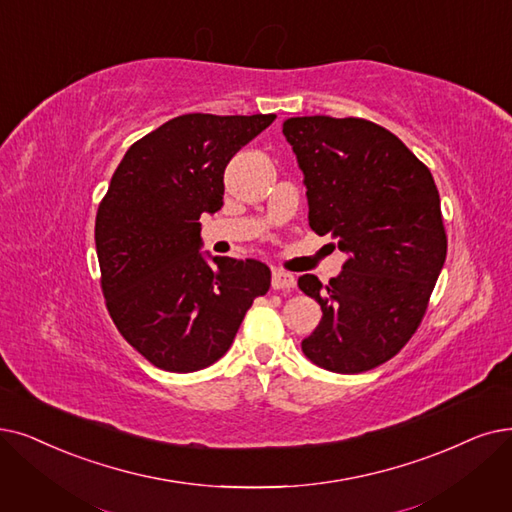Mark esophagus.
<instances>
[{"mask_svg":"<svg viewBox=\"0 0 512 512\" xmlns=\"http://www.w3.org/2000/svg\"><path fill=\"white\" fill-rule=\"evenodd\" d=\"M271 285H273V290H294L296 288V277L288 271L273 269Z\"/></svg>","mask_w":512,"mask_h":512,"instance_id":"esophagus-1","label":"esophagus"}]
</instances>
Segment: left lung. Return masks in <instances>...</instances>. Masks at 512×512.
<instances>
[{"label": "left lung", "instance_id": "left-lung-1", "mask_svg": "<svg viewBox=\"0 0 512 512\" xmlns=\"http://www.w3.org/2000/svg\"><path fill=\"white\" fill-rule=\"evenodd\" d=\"M283 136L304 174L309 224L346 256L323 285L298 288L321 321L302 353L336 374H361L395 357L424 317L447 254L433 174L403 142L359 117H290Z\"/></svg>", "mask_w": 512, "mask_h": 512}]
</instances>
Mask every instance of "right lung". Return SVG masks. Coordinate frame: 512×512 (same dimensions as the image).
<instances>
[{
  "instance_id": "obj_1",
  "label": "right lung",
  "mask_w": 512,
  "mask_h": 512,
  "mask_svg": "<svg viewBox=\"0 0 512 512\" xmlns=\"http://www.w3.org/2000/svg\"><path fill=\"white\" fill-rule=\"evenodd\" d=\"M277 115L174 117L140 138L117 166L96 214L107 309L159 370L189 374L231 349L254 298L271 288L260 260L208 256L201 214L222 208L224 168Z\"/></svg>"
}]
</instances>
